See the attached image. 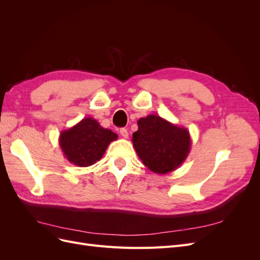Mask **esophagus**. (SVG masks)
I'll return each instance as SVG.
<instances>
[{
  "instance_id": "esophagus-1",
  "label": "esophagus",
  "mask_w": 260,
  "mask_h": 260,
  "mask_svg": "<svg viewBox=\"0 0 260 260\" xmlns=\"http://www.w3.org/2000/svg\"><path fill=\"white\" fill-rule=\"evenodd\" d=\"M120 135L122 136V138H124V139H127L128 137H129V133H128V130L125 129V128H121L120 129Z\"/></svg>"
}]
</instances>
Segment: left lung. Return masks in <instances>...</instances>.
<instances>
[{"mask_svg":"<svg viewBox=\"0 0 260 260\" xmlns=\"http://www.w3.org/2000/svg\"><path fill=\"white\" fill-rule=\"evenodd\" d=\"M132 143L139 158L155 174L166 175L183 164L190 154L192 141L184 127L169 122L157 115L138 120Z\"/></svg>","mask_w":260,"mask_h":260,"instance_id":"8db88e82","label":"left lung"}]
</instances>
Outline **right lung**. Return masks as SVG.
Listing matches in <instances>:
<instances>
[{"instance_id": "add662e5", "label": "right lung", "mask_w": 260, "mask_h": 260, "mask_svg": "<svg viewBox=\"0 0 260 260\" xmlns=\"http://www.w3.org/2000/svg\"><path fill=\"white\" fill-rule=\"evenodd\" d=\"M118 136L105 129L92 117L81 121L59 135V146L66 158L76 166L89 167L99 161L105 154L106 148Z\"/></svg>"}]
</instances>
